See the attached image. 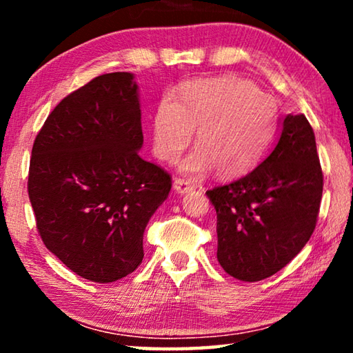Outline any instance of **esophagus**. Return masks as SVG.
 Returning <instances> with one entry per match:
<instances>
[{
    "instance_id": "34e87169",
    "label": "esophagus",
    "mask_w": 353,
    "mask_h": 353,
    "mask_svg": "<svg viewBox=\"0 0 353 353\" xmlns=\"http://www.w3.org/2000/svg\"><path fill=\"white\" fill-rule=\"evenodd\" d=\"M194 190V185L191 183L190 181H185V179H176L174 181V191L179 194L188 193V191Z\"/></svg>"
}]
</instances>
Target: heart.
Returning a JSON list of instances; mask_svg holds the SVG:
<instances>
[{
	"label": "heart",
	"instance_id": "1",
	"mask_svg": "<svg viewBox=\"0 0 353 353\" xmlns=\"http://www.w3.org/2000/svg\"><path fill=\"white\" fill-rule=\"evenodd\" d=\"M279 109L271 94L240 76L193 81L174 98H165L152 118L154 152L174 163L198 129L199 148L182 163L187 174L212 171L235 177L260 162L277 130Z\"/></svg>",
	"mask_w": 353,
	"mask_h": 353
}]
</instances>
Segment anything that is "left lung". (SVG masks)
<instances>
[{"label":"left lung","instance_id":"left-lung-1","mask_svg":"<svg viewBox=\"0 0 353 353\" xmlns=\"http://www.w3.org/2000/svg\"><path fill=\"white\" fill-rule=\"evenodd\" d=\"M322 185L308 119L286 115L276 148L255 170L207 191L216 210L223 270L243 282H259L288 265L313 234Z\"/></svg>","mask_w":353,"mask_h":353}]
</instances>
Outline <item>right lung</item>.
<instances>
[{"label":"right lung","mask_w":353,"mask_h":353,"mask_svg":"<svg viewBox=\"0 0 353 353\" xmlns=\"http://www.w3.org/2000/svg\"><path fill=\"white\" fill-rule=\"evenodd\" d=\"M132 73L94 77L70 93L35 137L28 193L39 234L77 276L115 282L140 266L143 234L171 176L146 162Z\"/></svg>","instance_id":"right-lung-1"}]
</instances>
